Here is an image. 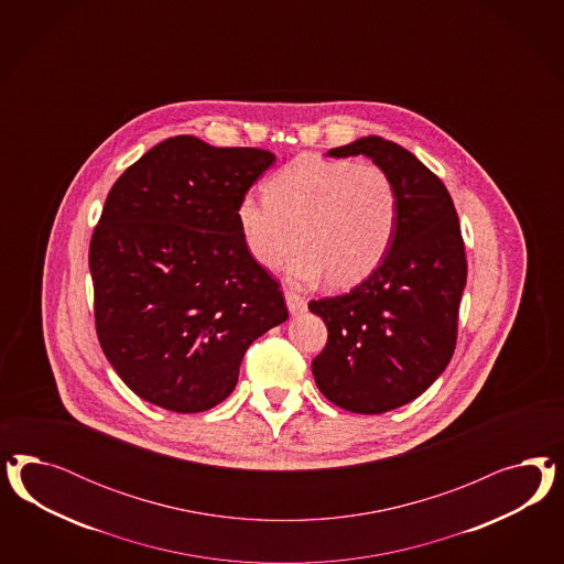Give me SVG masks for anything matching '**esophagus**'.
Instances as JSON below:
<instances>
[{"instance_id": "34e87169", "label": "esophagus", "mask_w": 564, "mask_h": 564, "mask_svg": "<svg viewBox=\"0 0 564 564\" xmlns=\"http://www.w3.org/2000/svg\"><path fill=\"white\" fill-rule=\"evenodd\" d=\"M285 304H288L291 316H297V314L306 312L304 297H300V295H295V293H291V291H285Z\"/></svg>"}]
</instances>
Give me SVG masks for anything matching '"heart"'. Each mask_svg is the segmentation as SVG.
Here are the masks:
<instances>
[{"label": "heart", "mask_w": 564, "mask_h": 564, "mask_svg": "<svg viewBox=\"0 0 564 564\" xmlns=\"http://www.w3.org/2000/svg\"><path fill=\"white\" fill-rule=\"evenodd\" d=\"M264 196L243 194L236 206L239 234L260 269L273 271L293 248L291 281L328 279L349 290L375 273L393 246L399 192L393 177L372 163L304 154L276 171Z\"/></svg>", "instance_id": "heart-1"}]
</instances>
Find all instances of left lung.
<instances>
[{"instance_id":"8db88e82","label":"left lung","mask_w":564,"mask_h":564,"mask_svg":"<svg viewBox=\"0 0 564 564\" xmlns=\"http://www.w3.org/2000/svg\"><path fill=\"white\" fill-rule=\"evenodd\" d=\"M326 154H366L399 192L382 264L349 293L307 304L328 328L312 361L321 393L343 410L384 413L424 393L453 358L467 281L459 217L443 182L391 140L364 137Z\"/></svg>"}]
</instances>
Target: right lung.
Returning a JSON list of instances; mask_svg holds the SVG:
<instances>
[{"label": "right lung", "mask_w": 564, "mask_h": 564, "mask_svg": "<svg viewBox=\"0 0 564 564\" xmlns=\"http://www.w3.org/2000/svg\"><path fill=\"white\" fill-rule=\"evenodd\" d=\"M274 159L167 138L105 200L88 250L97 337L121 380L156 408L198 413L225 401L246 349L290 316L236 219Z\"/></svg>", "instance_id": "add662e5"}]
</instances>
